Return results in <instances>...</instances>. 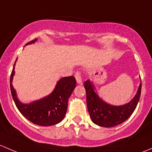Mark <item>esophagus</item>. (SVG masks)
Returning a JSON list of instances; mask_svg holds the SVG:
<instances>
[{"label": "esophagus", "mask_w": 152, "mask_h": 152, "mask_svg": "<svg viewBox=\"0 0 152 152\" xmlns=\"http://www.w3.org/2000/svg\"><path fill=\"white\" fill-rule=\"evenodd\" d=\"M75 77L76 81L77 83H82V75H81L80 72L79 71L77 72Z\"/></svg>", "instance_id": "obj_1"}]
</instances>
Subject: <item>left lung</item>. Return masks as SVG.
Listing matches in <instances>:
<instances>
[{"label":"left lung","instance_id":"1","mask_svg":"<svg viewBox=\"0 0 152 152\" xmlns=\"http://www.w3.org/2000/svg\"><path fill=\"white\" fill-rule=\"evenodd\" d=\"M83 85L86 92L87 107L91 119L94 124L104 127H113L128 119L135 110L141 93L140 83L132 101L121 106H113L100 99L90 80H88Z\"/></svg>","mask_w":152,"mask_h":152}]
</instances>
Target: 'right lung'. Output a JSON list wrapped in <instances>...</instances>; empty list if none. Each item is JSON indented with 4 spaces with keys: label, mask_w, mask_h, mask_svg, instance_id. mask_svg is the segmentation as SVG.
Masks as SVG:
<instances>
[{
    "label": "right lung",
    "mask_w": 152,
    "mask_h": 152,
    "mask_svg": "<svg viewBox=\"0 0 152 152\" xmlns=\"http://www.w3.org/2000/svg\"><path fill=\"white\" fill-rule=\"evenodd\" d=\"M37 40V39H35L28 42L26 45L34 43ZM15 63L10 77L11 93L22 115L32 123L40 126H51L61 122L66 113L69 98L76 86V80L74 76L62 77L49 96L31 104H23L17 97L16 91L12 84L15 75Z\"/></svg>",
    "instance_id": "obj_1"
}]
</instances>
